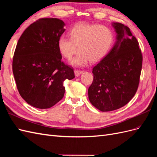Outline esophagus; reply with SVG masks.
I'll list each match as a JSON object with an SVG mask.
<instances>
[{"label": "esophagus", "instance_id": "esophagus-1", "mask_svg": "<svg viewBox=\"0 0 157 157\" xmlns=\"http://www.w3.org/2000/svg\"><path fill=\"white\" fill-rule=\"evenodd\" d=\"M83 72V71H82V70H75L74 71V73H75V75L76 76V77H78V76L80 75V74H82V73Z\"/></svg>", "mask_w": 157, "mask_h": 157}]
</instances>
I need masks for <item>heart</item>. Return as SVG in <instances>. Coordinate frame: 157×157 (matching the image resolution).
<instances>
[{
	"mask_svg": "<svg viewBox=\"0 0 157 157\" xmlns=\"http://www.w3.org/2000/svg\"><path fill=\"white\" fill-rule=\"evenodd\" d=\"M70 38L62 36L58 39V46L63 58L72 60L71 63L84 66L90 61L98 62L108 53L113 42V34L105 26L81 23L70 31Z\"/></svg>",
	"mask_w": 157,
	"mask_h": 157,
	"instance_id": "1",
	"label": "heart"
}]
</instances>
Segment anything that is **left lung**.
I'll list each match as a JSON object with an SVG mask.
<instances>
[{
	"mask_svg": "<svg viewBox=\"0 0 157 157\" xmlns=\"http://www.w3.org/2000/svg\"><path fill=\"white\" fill-rule=\"evenodd\" d=\"M112 26L117 41L94 67V80L88 89L90 101L101 111L118 109L130 101L138 89L142 69L141 50L129 28L119 22Z\"/></svg>",
	"mask_w": 157,
	"mask_h": 157,
	"instance_id": "obj_1",
	"label": "left lung"
}]
</instances>
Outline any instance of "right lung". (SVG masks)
<instances>
[{"mask_svg": "<svg viewBox=\"0 0 157 157\" xmlns=\"http://www.w3.org/2000/svg\"><path fill=\"white\" fill-rule=\"evenodd\" d=\"M64 26L58 18H40L24 31L16 47L13 71L17 89L38 109L59 102L65 93L64 80L75 78L73 68L62 62L58 46Z\"/></svg>", "mask_w": 157, "mask_h": 157, "instance_id": "1", "label": "right lung"}]
</instances>
